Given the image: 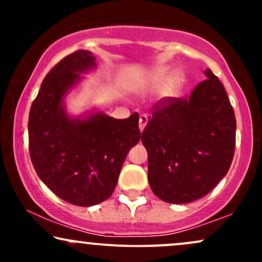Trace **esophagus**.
I'll list each match as a JSON object with an SVG mask.
<instances>
[{
	"label": "esophagus",
	"instance_id": "1",
	"mask_svg": "<svg viewBox=\"0 0 262 262\" xmlns=\"http://www.w3.org/2000/svg\"><path fill=\"white\" fill-rule=\"evenodd\" d=\"M146 123H148V117L145 114H141L139 117V130L143 132L144 128L146 127Z\"/></svg>",
	"mask_w": 262,
	"mask_h": 262
}]
</instances>
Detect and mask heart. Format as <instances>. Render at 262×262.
Listing matches in <instances>:
<instances>
[{"label":"heart","mask_w":262,"mask_h":262,"mask_svg":"<svg viewBox=\"0 0 262 262\" xmlns=\"http://www.w3.org/2000/svg\"><path fill=\"white\" fill-rule=\"evenodd\" d=\"M179 80V76L175 75V76H172V79H171V75L169 74V71L167 70H159L156 71L154 75H151V77L149 79V82H148V86L150 89H160L162 85H165L166 82H169L171 85H173V83L176 82V81Z\"/></svg>","instance_id":"heart-1"}]
</instances>
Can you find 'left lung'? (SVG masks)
Here are the masks:
<instances>
[{
	"mask_svg": "<svg viewBox=\"0 0 262 262\" xmlns=\"http://www.w3.org/2000/svg\"><path fill=\"white\" fill-rule=\"evenodd\" d=\"M188 98H162L141 133L148 181L167 203L206 196L227 175L235 150L236 122L223 83L212 71Z\"/></svg>",
	"mask_w": 262,
	"mask_h": 262,
	"instance_id": "obj_1",
	"label": "left lung"
}]
</instances>
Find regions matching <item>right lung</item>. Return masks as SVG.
Returning a JSON list of instances; mask_svg holds the SVG:
<instances>
[{
  "mask_svg": "<svg viewBox=\"0 0 262 262\" xmlns=\"http://www.w3.org/2000/svg\"><path fill=\"white\" fill-rule=\"evenodd\" d=\"M89 50L60 60L41 82L28 122L29 154L39 179L56 196L90 207L111 197L128 151L140 140L139 116L116 119L102 112L70 118L64 96L96 66Z\"/></svg>",
  "mask_w": 262,
  "mask_h": 262,
  "instance_id": "1",
  "label": "right lung"
}]
</instances>
